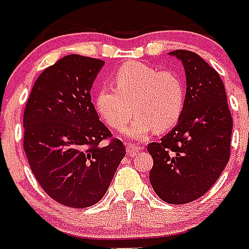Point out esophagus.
<instances>
[{"mask_svg": "<svg viewBox=\"0 0 249 249\" xmlns=\"http://www.w3.org/2000/svg\"><path fill=\"white\" fill-rule=\"evenodd\" d=\"M141 150H142V147H137V146H134L132 143H126V151H128V154L130 156H134Z\"/></svg>", "mask_w": 249, "mask_h": 249, "instance_id": "34e87169", "label": "esophagus"}]
</instances>
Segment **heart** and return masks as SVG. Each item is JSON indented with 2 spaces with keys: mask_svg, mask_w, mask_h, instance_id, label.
<instances>
[{
  "mask_svg": "<svg viewBox=\"0 0 249 249\" xmlns=\"http://www.w3.org/2000/svg\"><path fill=\"white\" fill-rule=\"evenodd\" d=\"M111 80L113 88H102L95 98L98 113L111 128L124 129L133 109L136 117L128 134L142 140L154 130H169L181 119L186 90L177 72L129 62L117 68Z\"/></svg>",
  "mask_w": 249,
  "mask_h": 249,
  "instance_id": "obj_1",
  "label": "heart"
}]
</instances>
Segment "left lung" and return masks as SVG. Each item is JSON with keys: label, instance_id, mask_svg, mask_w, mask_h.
Segmentation results:
<instances>
[{"label": "left lung", "instance_id": "left-lung-1", "mask_svg": "<svg viewBox=\"0 0 249 249\" xmlns=\"http://www.w3.org/2000/svg\"><path fill=\"white\" fill-rule=\"evenodd\" d=\"M186 72V102L177 126L147 146L150 182L160 199L186 204L212 187L230 159L232 117L218 72L196 53L174 50Z\"/></svg>", "mask_w": 249, "mask_h": 249}]
</instances>
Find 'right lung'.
<instances>
[{
    "mask_svg": "<svg viewBox=\"0 0 249 249\" xmlns=\"http://www.w3.org/2000/svg\"><path fill=\"white\" fill-rule=\"evenodd\" d=\"M103 64L77 54L59 59L37 77L23 115L33 176L53 200L71 208L101 200L126 152L91 103V84Z\"/></svg>",
    "mask_w": 249,
    "mask_h": 249,
    "instance_id": "1",
    "label": "right lung"
}]
</instances>
